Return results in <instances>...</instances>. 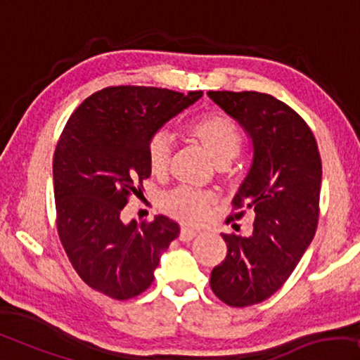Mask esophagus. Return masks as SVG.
I'll return each instance as SVG.
<instances>
[{"label": "esophagus", "instance_id": "esophagus-1", "mask_svg": "<svg viewBox=\"0 0 360 360\" xmlns=\"http://www.w3.org/2000/svg\"><path fill=\"white\" fill-rule=\"evenodd\" d=\"M195 236H197V231L189 229V226H182L181 231H179V240L184 241V243L194 240Z\"/></svg>", "mask_w": 360, "mask_h": 360}]
</instances>
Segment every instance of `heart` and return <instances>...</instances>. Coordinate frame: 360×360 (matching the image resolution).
<instances>
[{
	"mask_svg": "<svg viewBox=\"0 0 360 360\" xmlns=\"http://www.w3.org/2000/svg\"><path fill=\"white\" fill-rule=\"evenodd\" d=\"M186 134L195 140L217 166H229L241 150V131L229 115L220 110H209L197 115L186 125ZM171 158V140L168 135L158 134L148 143V166L156 176L168 169ZM214 204L209 192L179 186L161 197V209L173 219L184 224H200L207 219Z\"/></svg>",
	"mask_w": 360,
	"mask_h": 360,
	"instance_id": "heart-1",
	"label": "heart"
}]
</instances>
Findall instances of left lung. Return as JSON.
Listing matches in <instances>:
<instances>
[{
	"instance_id": "1",
	"label": "left lung",
	"mask_w": 360,
	"mask_h": 360,
	"mask_svg": "<svg viewBox=\"0 0 360 360\" xmlns=\"http://www.w3.org/2000/svg\"><path fill=\"white\" fill-rule=\"evenodd\" d=\"M252 141V163L233 199L226 224L255 214L248 236L221 235L226 256L210 287L230 307L269 298L288 279L315 236L320 214L321 158L305 120L274 96L209 91Z\"/></svg>"
}]
</instances>
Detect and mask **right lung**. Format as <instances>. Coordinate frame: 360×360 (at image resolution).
Masks as SVG:
<instances>
[{"label":"right lung","mask_w":360,"mask_h":360,"mask_svg":"<svg viewBox=\"0 0 360 360\" xmlns=\"http://www.w3.org/2000/svg\"><path fill=\"white\" fill-rule=\"evenodd\" d=\"M202 91L110 86L70 115L53 155L57 229L70 262L91 288L115 300L145 292L160 256L178 238L165 215L122 221V209L150 178L148 143Z\"/></svg>","instance_id":"obj_1"}]
</instances>
